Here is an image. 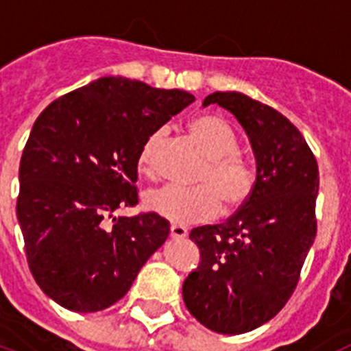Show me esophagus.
I'll return each mask as SVG.
<instances>
[{
    "instance_id": "esophagus-1",
    "label": "esophagus",
    "mask_w": 351,
    "mask_h": 351,
    "mask_svg": "<svg viewBox=\"0 0 351 351\" xmlns=\"http://www.w3.org/2000/svg\"><path fill=\"white\" fill-rule=\"evenodd\" d=\"M170 237L172 239H184V237H188V230H186L184 226H181V225H172L170 226Z\"/></svg>"
}]
</instances>
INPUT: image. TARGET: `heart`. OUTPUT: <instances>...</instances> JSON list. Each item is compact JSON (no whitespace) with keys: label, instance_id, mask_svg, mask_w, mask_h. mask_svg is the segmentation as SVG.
<instances>
[{"label":"heart","instance_id":"obj_1","mask_svg":"<svg viewBox=\"0 0 351 351\" xmlns=\"http://www.w3.org/2000/svg\"><path fill=\"white\" fill-rule=\"evenodd\" d=\"M190 135L207 158V167L198 178V188L161 186L144 195V207L169 221L191 225L216 218L223 202L235 209L247 202L255 191L256 170L250 161L239 156L235 133L225 121L204 116L190 125ZM165 138V132H154L145 141L138 156V170L154 176L156 154Z\"/></svg>","mask_w":351,"mask_h":351}]
</instances>
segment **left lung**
Listing matches in <instances>:
<instances>
[{
  "mask_svg": "<svg viewBox=\"0 0 351 351\" xmlns=\"http://www.w3.org/2000/svg\"><path fill=\"white\" fill-rule=\"evenodd\" d=\"M235 116L256 161L251 198L221 225L197 226L190 239L200 263L182 283L186 308L218 334L267 324L293 293L316 237L318 165L299 130L281 112L237 91H216Z\"/></svg>",
  "mask_w": 351,
  "mask_h": 351,
  "instance_id": "left-lung-1",
  "label": "left lung"
}]
</instances>
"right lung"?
I'll return each instance as SVG.
<instances>
[{"label":"right lung","mask_w":351,"mask_h":351,"mask_svg":"<svg viewBox=\"0 0 351 351\" xmlns=\"http://www.w3.org/2000/svg\"><path fill=\"white\" fill-rule=\"evenodd\" d=\"M193 101L179 89L100 77L35 121L19 167L17 219L33 278L54 302L77 313L112 306L165 243V218L114 210L138 202L145 141Z\"/></svg>","instance_id":"right-lung-1"}]
</instances>
